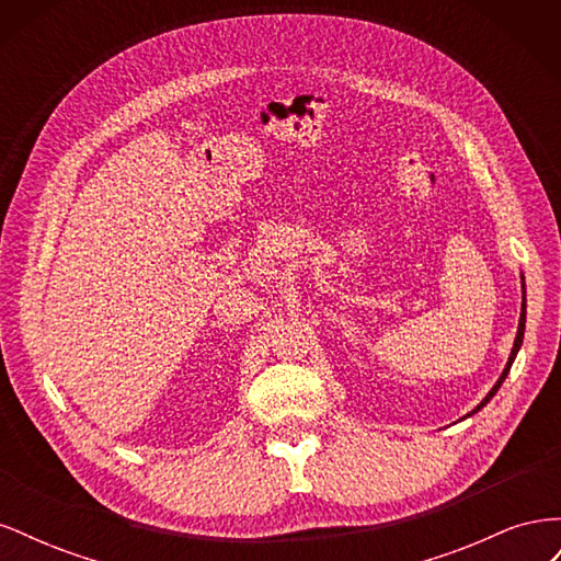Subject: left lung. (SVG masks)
<instances>
[{
    "label": "left lung",
    "mask_w": 561,
    "mask_h": 561,
    "mask_svg": "<svg viewBox=\"0 0 561 561\" xmlns=\"http://www.w3.org/2000/svg\"><path fill=\"white\" fill-rule=\"evenodd\" d=\"M524 322H526V287H524V276H522V311H519V328H517V336H515V344H513V351H511V358H507V363H505V369L501 371L499 381L494 383V388L489 390L486 398H484V400H482L478 407H474V410H472L470 414H466L463 419H468V416H472V414H478V412L482 410V407H484V404H486L491 398H494V396L499 393V388H501V383L505 381L507 371H511V367H513V363H515V358H517V351H519V346H522V339H524Z\"/></svg>",
    "instance_id": "8db88e82"
}]
</instances>
